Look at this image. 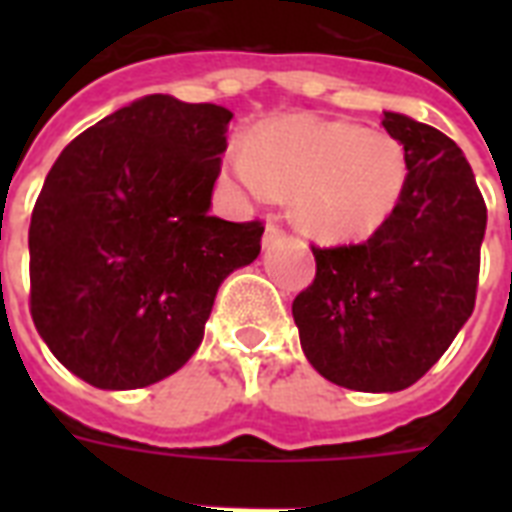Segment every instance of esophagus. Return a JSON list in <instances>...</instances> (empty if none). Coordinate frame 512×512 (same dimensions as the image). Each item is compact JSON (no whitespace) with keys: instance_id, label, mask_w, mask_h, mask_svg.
<instances>
[{"instance_id":"1","label":"esophagus","mask_w":512,"mask_h":512,"mask_svg":"<svg viewBox=\"0 0 512 512\" xmlns=\"http://www.w3.org/2000/svg\"><path fill=\"white\" fill-rule=\"evenodd\" d=\"M279 239H284V228H281V225H276V223L265 225L263 247H271V244H276Z\"/></svg>"}]
</instances>
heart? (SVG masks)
I'll return each instance as SVG.
<instances>
[{
  "instance_id": "heart-1",
  "label": "heart",
  "mask_w": 512,
  "mask_h": 512,
  "mask_svg": "<svg viewBox=\"0 0 512 512\" xmlns=\"http://www.w3.org/2000/svg\"><path fill=\"white\" fill-rule=\"evenodd\" d=\"M228 177L255 199L292 191V215L319 239H361L398 207L409 159L388 132L350 122L281 119L244 138Z\"/></svg>"
}]
</instances>
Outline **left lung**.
Segmentation results:
<instances>
[{
	"instance_id": "1",
	"label": "left lung",
	"mask_w": 512,
	"mask_h": 512,
	"mask_svg": "<svg viewBox=\"0 0 512 512\" xmlns=\"http://www.w3.org/2000/svg\"><path fill=\"white\" fill-rule=\"evenodd\" d=\"M409 177L393 215L364 241L313 247L316 279L292 303L305 358L364 393L420 380L476 305L486 204L468 159L430 124L385 111Z\"/></svg>"
}]
</instances>
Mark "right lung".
Here are the masks:
<instances>
[{
	"instance_id": "1",
	"label": "right lung",
	"mask_w": 512,
	"mask_h": 512,
	"mask_svg": "<svg viewBox=\"0 0 512 512\" xmlns=\"http://www.w3.org/2000/svg\"><path fill=\"white\" fill-rule=\"evenodd\" d=\"M233 114L146 95L63 148L36 199L31 319L103 390L170 377L196 353L217 287L260 255L263 223L209 215Z\"/></svg>"
}]
</instances>
